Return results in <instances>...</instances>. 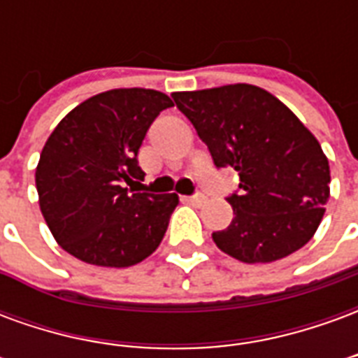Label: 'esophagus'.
Masks as SVG:
<instances>
[{
  "label": "esophagus",
  "instance_id": "esophagus-1",
  "mask_svg": "<svg viewBox=\"0 0 358 358\" xmlns=\"http://www.w3.org/2000/svg\"><path fill=\"white\" fill-rule=\"evenodd\" d=\"M182 199H184L186 203H189V205H195V207H201L203 203L207 201V199H205V195H201V194L189 195V197H182Z\"/></svg>",
  "mask_w": 358,
  "mask_h": 358
}]
</instances>
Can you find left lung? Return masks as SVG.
Listing matches in <instances>:
<instances>
[{
  "instance_id": "left-lung-1",
  "label": "left lung",
  "mask_w": 358,
  "mask_h": 358,
  "mask_svg": "<svg viewBox=\"0 0 358 358\" xmlns=\"http://www.w3.org/2000/svg\"><path fill=\"white\" fill-rule=\"evenodd\" d=\"M172 99L218 169L240 174L230 226L213 232L226 255L272 263L315 236L330 197V164L307 126L278 97L251 84L174 92Z\"/></svg>"
}]
</instances>
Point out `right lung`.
Instances as JSON below:
<instances>
[{"label": "right lung", "mask_w": 358, "mask_h": 358, "mask_svg": "<svg viewBox=\"0 0 358 358\" xmlns=\"http://www.w3.org/2000/svg\"><path fill=\"white\" fill-rule=\"evenodd\" d=\"M172 105L157 90H109L55 126L36 166V189L43 218L66 253L124 268L159 248L178 195L134 194L132 184L143 180L138 151L149 126Z\"/></svg>", "instance_id": "1"}]
</instances>
